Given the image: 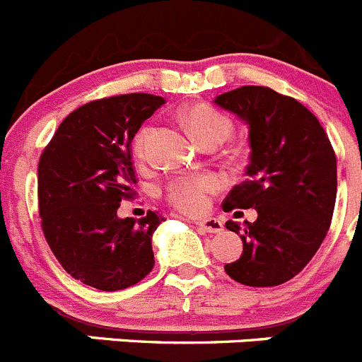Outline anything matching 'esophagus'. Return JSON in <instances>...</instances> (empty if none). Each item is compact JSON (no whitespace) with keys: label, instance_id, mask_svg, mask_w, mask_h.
<instances>
[{"label":"esophagus","instance_id":"obj_1","mask_svg":"<svg viewBox=\"0 0 362 362\" xmlns=\"http://www.w3.org/2000/svg\"><path fill=\"white\" fill-rule=\"evenodd\" d=\"M195 226H197L199 230L206 231V233H221V231L224 230L222 222L218 221V218H215V217L197 218V221H195Z\"/></svg>","mask_w":362,"mask_h":362}]
</instances>
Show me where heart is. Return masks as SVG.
<instances>
[{
  "mask_svg": "<svg viewBox=\"0 0 362 362\" xmlns=\"http://www.w3.org/2000/svg\"><path fill=\"white\" fill-rule=\"evenodd\" d=\"M185 122H187L192 136L201 145L222 144L231 134V127H233L231 120L224 112L208 104H197L187 109ZM151 136V125H145L136 134L134 144H132V152L136 158H144ZM218 187H221V181L214 174L183 175V177H175L174 181H170V185L167 187V195L168 201L179 210L187 211V214H197L206 208L208 195L217 190Z\"/></svg>",
  "mask_w": 362,
  "mask_h": 362,
  "instance_id": "obj_1",
  "label": "heart"
}]
</instances>
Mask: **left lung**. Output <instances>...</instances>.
<instances>
[{
	"label": "left lung",
	"instance_id": "1",
	"mask_svg": "<svg viewBox=\"0 0 362 362\" xmlns=\"http://www.w3.org/2000/svg\"><path fill=\"white\" fill-rule=\"evenodd\" d=\"M215 104L250 127L247 179L235 185L222 210L255 208L242 230L240 258L224 265L235 281L274 287L296 276L320 250L337 194V161L327 132L309 109L264 86L222 93Z\"/></svg>",
	"mask_w": 362,
	"mask_h": 362
}]
</instances>
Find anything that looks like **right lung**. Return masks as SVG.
<instances>
[{
    "instance_id": "1",
    "label": "right lung",
    "mask_w": 362,
    "mask_h": 362,
    "mask_svg": "<svg viewBox=\"0 0 362 362\" xmlns=\"http://www.w3.org/2000/svg\"><path fill=\"white\" fill-rule=\"evenodd\" d=\"M165 104L131 93L81 105L66 116L37 167L41 226L49 250L68 274L95 289L122 291L154 267L152 233L165 221L116 215L134 195L132 138Z\"/></svg>"
}]
</instances>
